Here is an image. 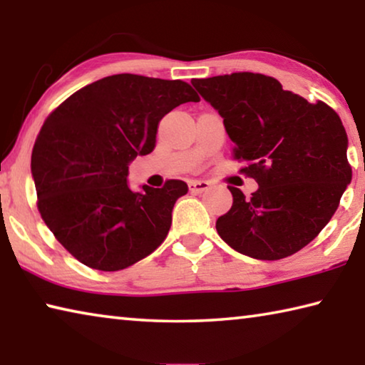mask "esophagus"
I'll use <instances>...</instances> for the list:
<instances>
[{
    "mask_svg": "<svg viewBox=\"0 0 365 365\" xmlns=\"http://www.w3.org/2000/svg\"><path fill=\"white\" fill-rule=\"evenodd\" d=\"M188 188L191 193H205V191L211 188V183L207 180H190Z\"/></svg>",
    "mask_w": 365,
    "mask_h": 365,
    "instance_id": "1",
    "label": "esophagus"
}]
</instances>
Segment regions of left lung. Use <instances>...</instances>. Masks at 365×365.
Wrapping results in <instances>:
<instances>
[{
  "instance_id": "left-lung-1",
  "label": "left lung",
  "mask_w": 365,
  "mask_h": 365,
  "mask_svg": "<svg viewBox=\"0 0 365 365\" xmlns=\"http://www.w3.org/2000/svg\"><path fill=\"white\" fill-rule=\"evenodd\" d=\"M191 83L224 119L233 156L243 163L240 172L259 185L251 197L228 187L233 205L215 222L220 238L262 261L298 252L329 224L353 177L339 115L262 73L235 72Z\"/></svg>"
}]
</instances>
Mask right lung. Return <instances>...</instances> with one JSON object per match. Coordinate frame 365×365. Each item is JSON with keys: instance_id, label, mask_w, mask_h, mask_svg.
Returning <instances> with one entry per match:
<instances>
[{"instance_id": "1", "label": "right lung", "mask_w": 365, "mask_h": 365, "mask_svg": "<svg viewBox=\"0 0 365 365\" xmlns=\"http://www.w3.org/2000/svg\"><path fill=\"white\" fill-rule=\"evenodd\" d=\"M200 96L182 80L135 73L76 91L43 123L32 151L38 211L58 242L91 269L141 261L168 237L172 209L188 185L128 187V165L156 146L159 120Z\"/></svg>"}]
</instances>
